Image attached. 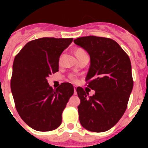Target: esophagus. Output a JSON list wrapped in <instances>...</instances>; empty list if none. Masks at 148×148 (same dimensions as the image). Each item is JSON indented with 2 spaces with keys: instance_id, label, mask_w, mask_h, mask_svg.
<instances>
[{
  "instance_id": "1",
  "label": "esophagus",
  "mask_w": 148,
  "mask_h": 148,
  "mask_svg": "<svg viewBox=\"0 0 148 148\" xmlns=\"http://www.w3.org/2000/svg\"><path fill=\"white\" fill-rule=\"evenodd\" d=\"M73 87H74V94H75V95H76V94H77V92H76V88H77L76 86H74Z\"/></svg>"
}]
</instances>
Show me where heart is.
I'll use <instances>...</instances> for the list:
<instances>
[{"instance_id": "heart-1", "label": "heart", "mask_w": 148, "mask_h": 148, "mask_svg": "<svg viewBox=\"0 0 148 148\" xmlns=\"http://www.w3.org/2000/svg\"><path fill=\"white\" fill-rule=\"evenodd\" d=\"M83 52H84V51L82 50V49H78L76 51H75V54H78V53H83ZM60 60H61V58H60Z\"/></svg>"}]
</instances>
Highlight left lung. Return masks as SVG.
I'll return each mask as SVG.
<instances>
[{
	"mask_svg": "<svg viewBox=\"0 0 148 148\" xmlns=\"http://www.w3.org/2000/svg\"><path fill=\"white\" fill-rule=\"evenodd\" d=\"M74 43L90 56L86 81L95 90V94L89 96L83 88L77 87L81 101L79 121L90 131H107L126 110L133 86L130 60L118 43L110 38L86 36L75 39Z\"/></svg>",
	"mask_w": 148,
	"mask_h": 148,
	"instance_id": "obj_1",
	"label": "left lung"
}]
</instances>
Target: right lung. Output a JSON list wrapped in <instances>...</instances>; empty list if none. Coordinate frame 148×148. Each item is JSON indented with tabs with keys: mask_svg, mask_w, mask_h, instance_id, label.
I'll use <instances>...</instances> for the list:
<instances>
[{
	"mask_svg": "<svg viewBox=\"0 0 148 148\" xmlns=\"http://www.w3.org/2000/svg\"><path fill=\"white\" fill-rule=\"evenodd\" d=\"M73 38H41L27 43L15 56L11 90L15 108L27 125L50 131L61 124V115L74 92L70 83L53 90L47 82L58 71L59 58Z\"/></svg>",
	"mask_w": 148,
	"mask_h": 148,
	"instance_id": "right-lung-1",
	"label": "right lung"
}]
</instances>
